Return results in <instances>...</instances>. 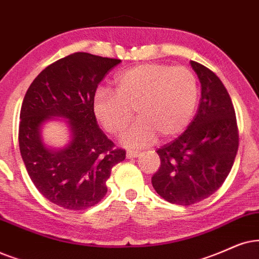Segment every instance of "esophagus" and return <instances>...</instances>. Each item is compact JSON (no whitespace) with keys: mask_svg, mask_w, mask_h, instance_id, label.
<instances>
[{"mask_svg":"<svg viewBox=\"0 0 259 259\" xmlns=\"http://www.w3.org/2000/svg\"><path fill=\"white\" fill-rule=\"evenodd\" d=\"M140 155H141L140 152H134V150H127V152H126V158L127 159L137 158V156H140Z\"/></svg>","mask_w":259,"mask_h":259,"instance_id":"esophagus-1","label":"esophagus"}]
</instances>
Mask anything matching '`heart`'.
<instances>
[{
  "instance_id": "obj_1",
  "label": "heart",
  "mask_w": 259,
  "mask_h": 259,
  "mask_svg": "<svg viewBox=\"0 0 259 259\" xmlns=\"http://www.w3.org/2000/svg\"><path fill=\"white\" fill-rule=\"evenodd\" d=\"M198 96V81L188 67L147 63L117 75L114 93L98 90L92 109L104 130L112 136L124 133L135 111L139 122L122 141L127 147H143L156 136L171 140L181 135L194 118Z\"/></svg>"
}]
</instances>
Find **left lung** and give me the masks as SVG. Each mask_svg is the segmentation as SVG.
I'll list each match as a JSON object with an SVG mask.
<instances>
[{
  "label": "left lung",
  "instance_id": "obj_1",
  "mask_svg": "<svg viewBox=\"0 0 259 259\" xmlns=\"http://www.w3.org/2000/svg\"><path fill=\"white\" fill-rule=\"evenodd\" d=\"M190 63L202 87L197 113L181 136L156 150L161 165L152 177L155 191L179 205L214 194L231 172L239 146L235 111L224 83L204 65Z\"/></svg>",
  "mask_w": 259,
  "mask_h": 259
}]
</instances>
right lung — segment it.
<instances>
[{
    "label": "right lung",
    "instance_id": "obj_1",
    "mask_svg": "<svg viewBox=\"0 0 259 259\" xmlns=\"http://www.w3.org/2000/svg\"><path fill=\"white\" fill-rule=\"evenodd\" d=\"M120 63L118 58L75 52L49 65L26 92L20 111L19 147L29 178L49 201L69 210L96 205L106 181L125 150L101 132L92 109L98 84ZM51 116L68 119L72 141L55 151L42 143L41 124Z\"/></svg>",
    "mask_w": 259,
    "mask_h": 259
}]
</instances>
